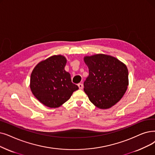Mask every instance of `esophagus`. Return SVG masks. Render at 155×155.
Returning a JSON list of instances; mask_svg holds the SVG:
<instances>
[{
	"label": "esophagus",
	"mask_w": 155,
	"mask_h": 155,
	"mask_svg": "<svg viewBox=\"0 0 155 155\" xmlns=\"http://www.w3.org/2000/svg\"><path fill=\"white\" fill-rule=\"evenodd\" d=\"M78 86L80 89H82L83 87H84V85H83L82 84H78Z\"/></svg>",
	"instance_id": "esophagus-1"
}]
</instances>
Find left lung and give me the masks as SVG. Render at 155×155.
<instances>
[{
    "label": "left lung",
    "mask_w": 155,
    "mask_h": 155,
    "mask_svg": "<svg viewBox=\"0 0 155 155\" xmlns=\"http://www.w3.org/2000/svg\"><path fill=\"white\" fill-rule=\"evenodd\" d=\"M89 76L84 83L91 102L100 109L110 108L124 95L129 85L127 66L115 58L96 54L84 58Z\"/></svg>",
    "instance_id": "obj_1"
}]
</instances>
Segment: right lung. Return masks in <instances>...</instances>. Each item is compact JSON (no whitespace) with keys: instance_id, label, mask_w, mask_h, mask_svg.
Wrapping results in <instances>:
<instances>
[{"instance_id":"add662e5","label":"right lung","mask_w":155,"mask_h":155,"mask_svg":"<svg viewBox=\"0 0 155 155\" xmlns=\"http://www.w3.org/2000/svg\"><path fill=\"white\" fill-rule=\"evenodd\" d=\"M66 63L64 56H52L39 63L31 74V91L46 106H60L78 89V87L71 82L70 74L64 70Z\"/></svg>"}]
</instances>
